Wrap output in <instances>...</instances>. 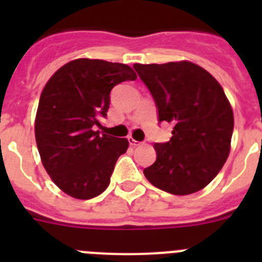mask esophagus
<instances>
[{
	"label": "esophagus",
	"instance_id": "obj_1",
	"mask_svg": "<svg viewBox=\"0 0 262 262\" xmlns=\"http://www.w3.org/2000/svg\"><path fill=\"white\" fill-rule=\"evenodd\" d=\"M128 143L131 147H139V145L142 144V142H138V140H135V139L131 138V136L128 138Z\"/></svg>",
	"mask_w": 262,
	"mask_h": 262
}]
</instances>
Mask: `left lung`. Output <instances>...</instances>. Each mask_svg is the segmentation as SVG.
I'll use <instances>...</instances> for the list:
<instances>
[{
	"label": "left lung",
	"mask_w": 262,
	"mask_h": 262,
	"mask_svg": "<svg viewBox=\"0 0 262 262\" xmlns=\"http://www.w3.org/2000/svg\"><path fill=\"white\" fill-rule=\"evenodd\" d=\"M156 103L159 122L172 138L155 143L157 159L144 176L174 195L195 193L221 172L230 155L233 113L221 84L190 61L134 64Z\"/></svg>",
	"instance_id": "1"
}]
</instances>
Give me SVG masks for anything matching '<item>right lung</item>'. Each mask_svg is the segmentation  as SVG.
Returning <instances> with one entry per match:
<instances>
[{"label": "right lung", "instance_id": "1", "mask_svg": "<svg viewBox=\"0 0 262 262\" xmlns=\"http://www.w3.org/2000/svg\"><path fill=\"white\" fill-rule=\"evenodd\" d=\"M135 78L126 64L77 59L57 69L46 84L36 111V145L52 181L68 195L90 200L110 184L128 140L96 127L107 115L111 89Z\"/></svg>", "mask_w": 262, "mask_h": 262}]
</instances>
